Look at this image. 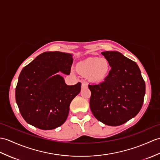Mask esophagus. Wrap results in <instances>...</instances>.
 <instances>
[{"label": "esophagus", "instance_id": "esophagus-1", "mask_svg": "<svg viewBox=\"0 0 160 160\" xmlns=\"http://www.w3.org/2000/svg\"><path fill=\"white\" fill-rule=\"evenodd\" d=\"M87 87V84L86 83H84V82L82 83V88H85V87Z\"/></svg>", "mask_w": 160, "mask_h": 160}]
</instances>
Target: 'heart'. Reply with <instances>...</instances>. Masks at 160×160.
<instances>
[{
	"label": "heart",
	"instance_id": "obj_1",
	"mask_svg": "<svg viewBox=\"0 0 160 160\" xmlns=\"http://www.w3.org/2000/svg\"><path fill=\"white\" fill-rule=\"evenodd\" d=\"M76 70L82 75L87 76L88 80L92 82H100L108 75L110 65L105 58L90 57L78 63Z\"/></svg>",
	"mask_w": 160,
	"mask_h": 160
}]
</instances>
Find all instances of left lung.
I'll use <instances>...</instances> for the list:
<instances>
[{"label":"left lung","mask_w":160,"mask_h":160,"mask_svg":"<svg viewBox=\"0 0 160 160\" xmlns=\"http://www.w3.org/2000/svg\"><path fill=\"white\" fill-rule=\"evenodd\" d=\"M102 54L109 61L111 70L102 82L88 85L90 108L94 117L105 125H121L140 112L145 82L134 61L117 51Z\"/></svg>","instance_id":"left-lung-1"}]
</instances>
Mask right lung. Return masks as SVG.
<instances>
[{
	"mask_svg": "<svg viewBox=\"0 0 160 160\" xmlns=\"http://www.w3.org/2000/svg\"><path fill=\"white\" fill-rule=\"evenodd\" d=\"M72 54L46 52L22 69L16 88L20 112L28 124L43 130L62 125L73 99L79 94L81 83L68 85L62 72L69 75Z\"/></svg>",
	"mask_w": 160,
	"mask_h": 160,
	"instance_id": "obj_1",
	"label": "right lung"
}]
</instances>
